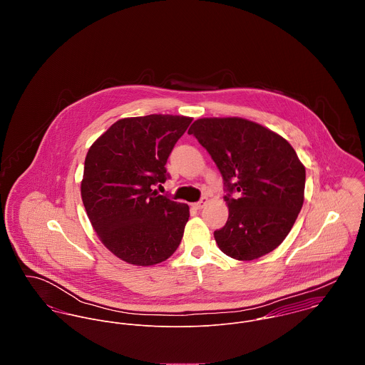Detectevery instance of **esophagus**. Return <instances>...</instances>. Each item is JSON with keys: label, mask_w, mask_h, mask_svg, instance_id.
<instances>
[{"label": "esophagus", "mask_w": 365, "mask_h": 365, "mask_svg": "<svg viewBox=\"0 0 365 365\" xmlns=\"http://www.w3.org/2000/svg\"><path fill=\"white\" fill-rule=\"evenodd\" d=\"M208 204V198L207 197H204L201 201H198V202H195V204H192V207L195 209H202L205 205Z\"/></svg>", "instance_id": "1"}]
</instances>
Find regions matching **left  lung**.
Listing matches in <instances>:
<instances>
[{
  "mask_svg": "<svg viewBox=\"0 0 365 365\" xmlns=\"http://www.w3.org/2000/svg\"><path fill=\"white\" fill-rule=\"evenodd\" d=\"M188 133L208 150L229 192L227 222L213 233L217 247L242 261L277 249L305 200V165L294 148L271 129L237 116L197 119Z\"/></svg>",
  "mask_w": 365,
  "mask_h": 365,
  "instance_id": "1",
  "label": "left lung"
}]
</instances>
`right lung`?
<instances>
[{
    "mask_svg": "<svg viewBox=\"0 0 365 365\" xmlns=\"http://www.w3.org/2000/svg\"><path fill=\"white\" fill-rule=\"evenodd\" d=\"M192 118L153 113L116 120L88 149L81 198L105 247L133 265L165 261L180 246L187 204L158 195L165 163Z\"/></svg>",
    "mask_w": 365,
    "mask_h": 365,
    "instance_id": "obj_1",
    "label": "right lung"
}]
</instances>
